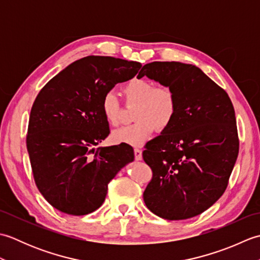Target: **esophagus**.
<instances>
[{
	"label": "esophagus",
	"instance_id": "obj_1",
	"mask_svg": "<svg viewBox=\"0 0 260 260\" xmlns=\"http://www.w3.org/2000/svg\"><path fill=\"white\" fill-rule=\"evenodd\" d=\"M134 153H135V159L136 161H140L142 159V150L139 147H135L134 148Z\"/></svg>",
	"mask_w": 260,
	"mask_h": 260
}]
</instances>
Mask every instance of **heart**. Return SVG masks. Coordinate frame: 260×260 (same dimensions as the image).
Wrapping results in <instances>:
<instances>
[{
	"instance_id": "1",
	"label": "heart",
	"mask_w": 260,
	"mask_h": 260,
	"mask_svg": "<svg viewBox=\"0 0 260 260\" xmlns=\"http://www.w3.org/2000/svg\"><path fill=\"white\" fill-rule=\"evenodd\" d=\"M127 104H136L135 123L113 132L116 143L141 146L150 139L155 128L164 131L172 124L178 113V98L172 88L156 86L145 78H133L123 87ZM121 104L113 92L105 93L102 99V113L112 126L119 123Z\"/></svg>"
}]
</instances>
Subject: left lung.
I'll return each instance as SVG.
<instances>
[{"label":"left lung","mask_w":260,"mask_h":260,"mask_svg":"<svg viewBox=\"0 0 260 260\" xmlns=\"http://www.w3.org/2000/svg\"><path fill=\"white\" fill-rule=\"evenodd\" d=\"M144 76L172 88L178 98L172 124L143 152L153 172L144 202L163 219L196 217L223 194L238 156L233 103L196 66L154 61L137 77Z\"/></svg>","instance_id":"obj_1"}]
</instances>
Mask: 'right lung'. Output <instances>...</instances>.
I'll return each mask as SVG.
<instances>
[{"label": "right lung", "mask_w": 260, "mask_h": 260, "mask_svg": "<svg viewBox=\"0 0 260 260\" xmlns=\"http://www.w3.org/2000/svg\"><path fill=\"white\" fill-rule=\"evenodd\" d=\"M142 64L88 56L69 64L38 93L27 126L26 148L36 185L59 211L91 213L102 206L108 183L127 163L125 143L96 146L110 133L102 99L118 82L133 78Z\"/></svg>", "instance_id": "obj_1"}]
</instances>
